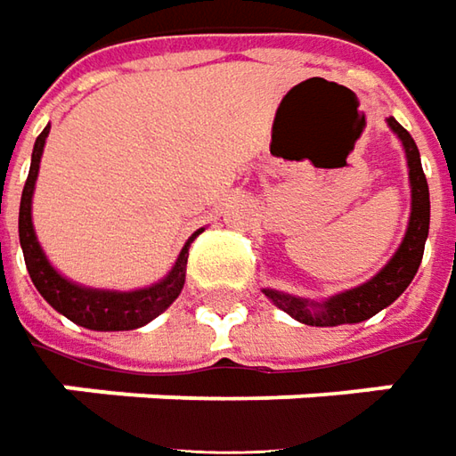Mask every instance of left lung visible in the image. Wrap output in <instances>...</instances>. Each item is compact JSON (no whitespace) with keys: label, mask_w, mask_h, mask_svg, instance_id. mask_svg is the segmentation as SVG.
<instances>
[{"label":"left lung","mask_w":456,"mask_h":456,"mask_svg":"<svg viewBox=\"0 0 456 456\" xmlns=\"http://www.w3.org/2000/svg\"><path fill=\"white\" fill-rule=\"evenodd\" d=\"M396 137L402 140L406 152V165H409V185H411V213H409V225L402 246L396 248L392 261L379 271L371 281H366L356 289H349L344 293H336L326 301H308L298 296L264 289V293L276 304L281 311H286L296 321L306 323V326H341V323H359V321L371 319L381 308L394 304L406 286L411 283V278L417 276L424 256V243L429 235V185L421 170V158L414 137L406 133L399 122L389 118Z\"/></svg>","instance_id":"1"}]
</instances>
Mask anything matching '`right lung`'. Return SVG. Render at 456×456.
<instances>
[{
    "mask_svg": "<svg viewBox=\"0 0 456 456\" xmlns=\"http://www.w3.org/2000/svg\"><path fill=\"white\" fill-rule=\"evenodd\" d=\"M47 135H50V127H45L42 135L37 137L29 175H27V183H24L20 203V243L29 278L37 286V291L45 296V301L54 311H60L62 316L75 321L77 326H85L90 331H130V329H140L155 316H160L165 308L180 296L183 283H185L188 248H191L192 240L203 233V228L188 238V243L180 250L178 261L170 268V273L163 281L148 286V289L102 291V289H85L79 283L67 281L50 265L45 250L37 240L35 225H32V192H35V180L37 173H39V160H42V152H45Z\"/></svg>",
    "mask_w": 456,
    "mask_h": 456,
    "instance_id": "obj_1",
    "label": "right lung"
}]
</instances>
